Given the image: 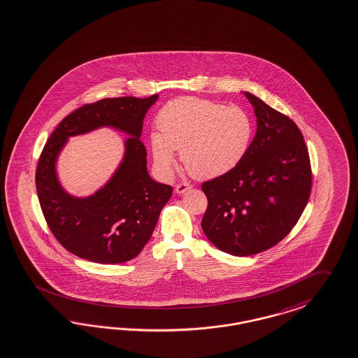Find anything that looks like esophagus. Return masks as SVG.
I'll return each mask as SVG.
<instances>
[{"instance_id": "1", "label": "esophagus", "mask_w": 358, "mask_h": 358, "mask_svg": "<svg viewBox=\"0 0 358 358\" xmlns=\"http://www.w3.org/2000/svg\"><path fill=\"white\" fill-rule=\"evenodd\" d=\"M189 188H191V185H188V183H180V185H178L175 187V191H176L178 194H185V191H188Z\"/></svg>"}]
</instances>
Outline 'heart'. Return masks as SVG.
<instances>
[{"label": "heart", "mask_w": 358, "mask_h": 358, "mask_svg": "<svg viewBox=\"0 0 358 358\" xmlns=\"http://www.w3.org/2000/svg\"><path fill=\"white\" fill-rule=\"evenodd\" d=\"M160 133L151 135L154 162L163 175L173 173L175 151L185 169L210 179L232 171L250 151L255 123L243 107L182 96L169 102L158 115Z\"/></svg>", "instance_id": "obj_1"}]
</instances>
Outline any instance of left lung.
<instances>
[{"mask_svg":"<svg viewBox=\"0 0 358 358\" xmlns=\"http://www.w3.org/2000/svg\"><path fill=\"white\" fill-rule=\"evenodd\" d=\"M245 95L257 118L250 151L236 169L201 185L208 200L201 228L215 247L235 256L275 247L299 222L312 191L309 152L297 124Z\"/></svg>","mask_w":358,"mask_h":358,"instance_id":"left-lung-1","label":"left lung"}]
</instances>
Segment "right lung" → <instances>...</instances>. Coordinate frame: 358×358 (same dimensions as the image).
<instances>
[{
    "mask_svg": "<svg viewBox=\"0 0 358 358\" xmlns=\"http://www.w3.org/2000/svg\"><path fill=\"white\" fill-rule=\"evenodd\" d=\"M157 99L154 94L85 103L61 120L41 152L36 171L41 210L54 238L80 259L99 264L134 259L151 238L173 187L148 176L146 147L138 138L126 142V155L114 178L87 199L73 198L62 189L55 175L57 155L67 136L99 126L139 136L146 111Z\"/></svg>",
    "mask_w": 358,
    "mask_h": 358,
    "instance_id": "right-lung-1",
    "label": "right lung"
}]
</instances>
